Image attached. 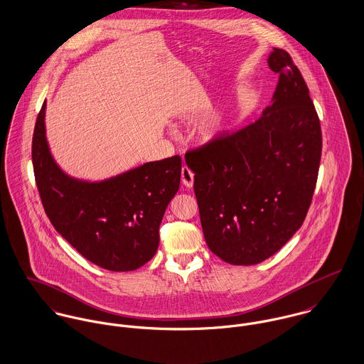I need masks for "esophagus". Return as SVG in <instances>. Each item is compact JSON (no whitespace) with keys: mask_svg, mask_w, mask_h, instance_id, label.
Wrapping results in <instances>:
<instances>
[{"mask_svg":"<svg viewBox=\"0 0 364 364\" xmlns=\"http://www.w3.org/2000/svg\"><path fill=\"white\" fill-rule=\"evenodd\" d=\"M181 181L186 187H193L194 184V173L187 166L181 167Z\"/></svg>","mask_w":364,"mask_h":364,"instance_id":"esophagus-1","label":"esophagus"}]
</instances>
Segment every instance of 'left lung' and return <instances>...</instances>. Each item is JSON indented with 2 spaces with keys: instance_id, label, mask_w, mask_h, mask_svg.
<instances>
[{
  "instance_id": "left-lung-1",
  "label": "left lung",
  "mask_w": 364,
  "mask_h": 364,
  "mask_svg": "<svg viewBox=\"0 0 364 364\" xmlns=\"http://www.w3.org/2000/svg\"><path fill=\"white\" fill-rule=\"evenodd\" d=\"M268 64L279 81L264 116L186 155L206 244L233 265L267 259L300 229L321 161V124L301 73L282 48Z\"/></svg>"
}]
</instances>
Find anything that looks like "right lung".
I'll return each mask as SVG.
<instances>
[{
    "label": "right lung",
    "mask_w": 364,
    "mask_h": 364,
    "mask_svg": "<svg viewBox=\"0 0 364 364\" xmlns=\"http://www.w3.org/2000/svg\"><path fill=\"white\" fill-rule=\"evenodd\" d=\"M46 102L32 139L41 203L54 229L90 262L116 272L146 264L159 245L164 210L178 191V155L100 183L71 178L53 161L44 131Z\"/></svg>",
    "instance_id": "1"
}]
</instances>
